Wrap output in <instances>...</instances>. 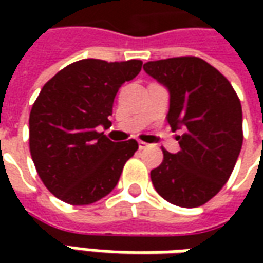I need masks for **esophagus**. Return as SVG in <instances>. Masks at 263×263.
Wrapping results in <instances>:
<instances>
[{"label": "esophagus", "instance_id": "34e87169", "mask_svg": "<svg viewBox=\"0 0 263 263\" xmlns=\"http://www.w3.org/2000/svg\"><path fill=\"white\" fill-rule=\"evenodd\" d=\"M139 147H140V149H146V147H149V143L139 140Z\"/></svg>", "mask_w": 263, "mask_h": 263}]
</instances>
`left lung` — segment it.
<instances>
[{"label":"left lung","mask_w":263,"mask_h":263,"mask_svg":"<svg viewBox=\"0 0 263 263\" xmlns=\"http://www.w3.org/2000/svg\"><path fill=\"white\" fill-rule=\"evenodd\" d=\"M170 92L167 120L180 151L164 152L151 171L158 195L181 208H197L228 181L243 143V114L236 90L215 67L197 57H176L143 66Z\"/></svg>","instance_id":"1"}]
</instances>
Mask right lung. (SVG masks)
<instances>
[{
    "mask_svg": "<svg viewBox=\"0 0 263 263\" xmlns=\"http://www.w3.org/2000/svg\"><path fill=\"white\" fill-rule=\"evenodd\" d=\"M140 60L108 63L86 58L58 71L36 98L29 117V147L46 189L70 205H90L117 186L137 151L102 133L123 83L142 70Z\"/></svg>",
    "mask_w": 263,
    "mask_h": 263,
    "instance_id": "1",
    "label": "right lung"
}]
</instances>
